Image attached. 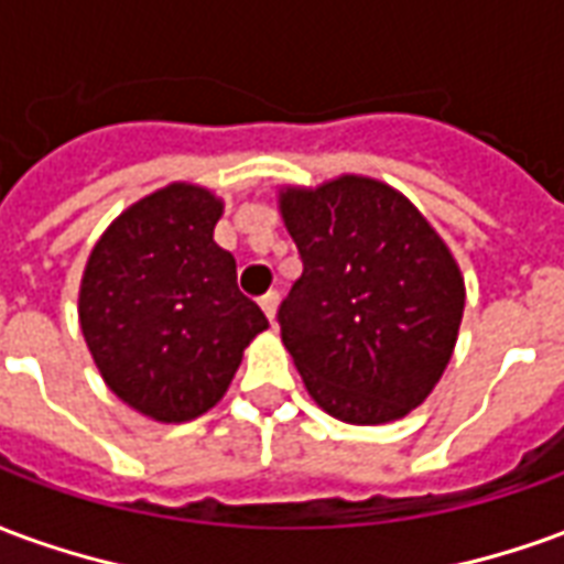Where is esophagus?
<instances>
[{"instance_id": "obj_1", "label": "esophagus", "mask_w": 564, "mask_h": 564, "mask_svg": "<svg viewBox=\"0 0 564 564\" xmlns=\"http://www.w3.org/2000/svg\"><path fill=\"white\" fill-rule=\"evenodd\" d=\"M259 307H262V314L269 317V323H274L278 317V293H265L259 299Z\"/></svg>"}]
</instances>
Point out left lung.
<instances>
[{"label": "left lung", "mask_w": 564, "mask_h": 564, "mask_svg": "<svg viewBox=\"0 0 564 564\" xmlns=\"http://www.w3.org/2000/svg\"><path fill=\"white\" fill-rule=\"evenodd\" d=\"M278 208L305 265L278 319L307 395L341 423L408 416L459 338V262L414 202L378 177L281 186Z\"/></svg>", "instance_id": "left-lung-1"}]
</instances>
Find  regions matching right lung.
I'll return each mask as SVG.
<instances>
[{"mask_svg":"<svg viewBox=\"0 0 564 564\" xmlns=\"http://www.w3.org/2000/svg\"><path fill=\"white\" fill-rule=\"evenodd\" d=\"M220 217L205 186H162L105 229L80 278V332L105 387L156 423L208 414L269 329L214 241Z\"/></svg>","mask_w":564,"mask_h":564,"instance_id":"add662e5","label":"right lung"}]
</instances>
